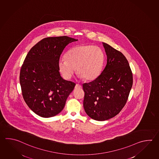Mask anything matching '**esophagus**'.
<instances>
[{"label": "esophagus", "instance_id": "34e87169", "mask_svg": "<svg viewBox=\"0 0 159 159\" xmlns=\"http://www.w3.org/2000/svg\"><path fill=\"white\" fill-rule=\"evenodd\" d=\"M80 88H81V85L79 84H76V85H75V89H79Z\"/></svg>", "mask_w": 159, "mask_h": 159}]
</instances>
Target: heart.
<instances>
[{"label": "heart", "instance_id": "b5f03b06", "mask_svg": "<svg viewBox=\"0 0 159 159\" xmlns=\"http://www.w3.org/2000/svg\"><path fill=\"white\" fill-rule=\"evenodd\" d=\"M65 58L59 60L58 67L66 79L71 78L76 68L77 74L80 77L92 80L100 73L105 55L99 47L83 44L69 49Z\"/></svg>", "mask_w": 159, "mask_h": 159}]
</instances>
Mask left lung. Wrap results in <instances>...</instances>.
Returning <instances> with one entry per match:
<instances>
[{"mask_svg":"<svg viewBox=\"0 0 159 159\" xmlns=\"http://www.w3.org/2000/svg\"><path fill=\"white\" fill-rule=\"evenodd\" d=\"M107 55L103 71L94 80L83 84L85 111L93 120H109L120 113L126 103L133 86V74L121 52L102 43Z\"/></svg>","mask_w":159,"mask_h":159,"instance_id":"left-lung-1","label":"left lung"}]
</instances>
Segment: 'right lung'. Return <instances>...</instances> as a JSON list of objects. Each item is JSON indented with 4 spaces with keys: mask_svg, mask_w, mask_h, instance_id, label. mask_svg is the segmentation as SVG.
Listing matches in <instances>:
<instances>
[{
    "mask_svg": "<svg viewBox=\"0 0 159 159\" xmlns=\"http://www.w3.org/2000/svg\"><path fill=\"white\" fill-rule=\"evenodd\" d=\"M78 41L67 36L45 38L29 50L21 66L20 83L23 98L40 117L59 113L76 84L64 80L58 61L70 43Z\"/></svg>",
    "mask_w": 159,
    "mask_h": 159,
    "instance_id": "1",
    "label": "right lung"
}]
</instances>
